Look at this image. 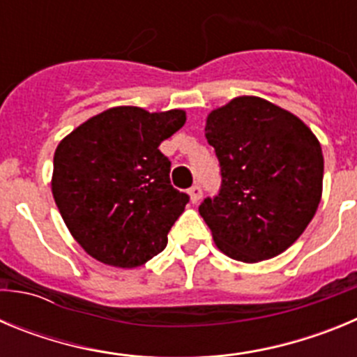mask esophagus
Returning a JSON list of instances; mask_svg holds the SVG:
<instances>
[{
  "label": "esophagus",
  "mask_w": 357,
  "mask_h": 357,
  "mask_svg": "<svg viewBox=\"0 0 357 357\" xmlns=\"http://www.w3.org/2000/svg\"><path fill=\"white\" fill-rule=\"evenodd\" d=\"M189 198H191V202H193V204L200 202V198H202V188H200V185H193V188L189 189Z\"/></svg>",
  "instance_id": "34e87169"
}]
</instances>
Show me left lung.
Returning <instances> with one entry per match:
<instances>
[{
	"label": "left lung",
	"instance_id": "8db88e82",
	"mask_svg": "<svg viewBox=\"0 0 357 357\" xmlns=\"http://www.w3.org/2000/svg\"><path fill=\"white\" fill-rule=\"evenodd\" d=\"M207 143L222 168V189L198 207L216 247L243 263L272 259L313 220L321 198L320 141L289 110L238 96L211 110Z\"/></svg>",
	"mask_w": 357,
	"mask_h": 357
}]
</instances>
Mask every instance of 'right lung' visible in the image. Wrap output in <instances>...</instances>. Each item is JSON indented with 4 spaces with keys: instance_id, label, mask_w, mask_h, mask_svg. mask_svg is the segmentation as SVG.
<instances>
[{
    "instance_id": "right-lung-1",
    "label": "right lung",
    "mask_w": 357,
    "mask_h": 357,
    "mask_svg": "<svg viewBox=\"0 0 357 357\" xmlns=\"http://www.w3.org/2000/svg\"><path fill=\"white\" fill-rule=\"evenodd\" d=\"M181 109L112 107L59 143L52 193L71 236L109 266L135 268L160 254L189 197L169 182L159 144L184 127Z\"/></svg>"
}]
</instances>
